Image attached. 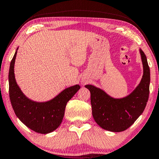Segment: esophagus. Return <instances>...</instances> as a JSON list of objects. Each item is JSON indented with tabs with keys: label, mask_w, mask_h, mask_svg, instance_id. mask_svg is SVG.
Masks as SVG:
<instances>
[{
	"label": "esophagus",
	"mask_w": 159,
	"mask_h": 159,
	"mask_svg": "<svg viewBox=\"0 0 159 159\" xmlns=\"http://www.w3.org/2000/svg\"><path fill=\"white\" fill-rule=\"evenodd\" d=\"M86 83V82L85 81H83V84H85Z\"/></svg>",
	"instance_id": "34e87169"
}]
</instances>
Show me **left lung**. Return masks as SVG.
<instances>
[{"label": "left lung", "instance_id": "1", "mask_svg": "<svg viewBox=\"0 0 159 159\" xmlns=\"http://www.w3.org/2000/svg\"><path fill=\"white\" fill-rule=\"evenodd\" d=\"M143 66V75L138 86L127 96L113 98L105 91L88 84L90 91L92 116L103 129L119 132L127 129L143 113L149 97L150 68L145 53L139 48Z\"/></svg>", "mask_w": 159, "mask_h": 159}]
</instances>
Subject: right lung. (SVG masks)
Returning <instances> with one entry per match:
<instances>
[{"mask_svg": "<svg viewBox=\"0 0 159 159\" xmlns=\"http://www.w3.org/2000/svg\"><path fill=\"white\" fill-rule=\"evenodd\" d=\"M18 48L11 61L8 83L9 97L17 118L34 132L48 134L56 130L62 121L67 102L80 89L78 84L66 88L58 95L46 102H35L23 94L16 84L14 64Z\"/></svg>", "mask_w": 159, "mask_h": 159, "instance_id": "right-lung-1", "label": "right lung"}]
</instances>
